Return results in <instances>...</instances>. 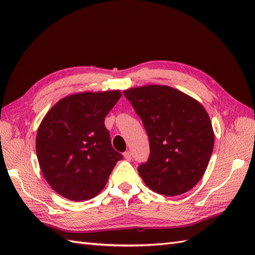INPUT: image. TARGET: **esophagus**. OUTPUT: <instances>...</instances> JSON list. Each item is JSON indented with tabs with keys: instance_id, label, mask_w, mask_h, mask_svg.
I'll list each match as a JSON object with an SVG mask.
<instances>
[{
	"instance_id": "obj_1",
	"label": "esophagus",
	"mask_w": 255,
	"mask_h": 255,
	"mask_svg": "<svg viewBox=\"0 0 255 255\" xmlns=\"http://www.w3.org/2000/svg\"><path fill=\"white\" fill-rule=\"evenodd\" d=\"M124 158L126 159L127 161H130L131 160V152H130V151H126V152L124 153Z\"/></svg>"
}]
</instances>
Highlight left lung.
Segmentation results:
<instances>
[{
    "label": "left lung",
    "instance_id": "left-lung-1",
    "mask_svg": "<svg viewBox=\"0 0 255 255\" xmlns=\"http://www.w3.org/2000/svg\"><path fill=\"white\" fill-rule=\"evenodd\" d=\"M141 118L150 141L147 163L138 167L153 192L177 196L199 182L213 153L215 133L200 103L167 85L124 91Z\"/></svg>",
    "mask_w": 255,
    "mask_h": 255
}]
</instances>
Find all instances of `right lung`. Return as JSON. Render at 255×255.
<instances>
[{"instance_id":"add662e5","label":"right lung","mask_w":255,"mask_h":255,"mask_svg":"<svg viewBox=\"0 0 255 255\" xmlns=\"http://www.w3.org/2000/svg\"><path fill=\"white\" fill-rule=\"evenodd\" d=\"M119 90L63 97L42 118L36 136L40 170L50 187L74 202L95 197L123 155L113 149L105 117Z\"/></svg>"}]
</instances>
